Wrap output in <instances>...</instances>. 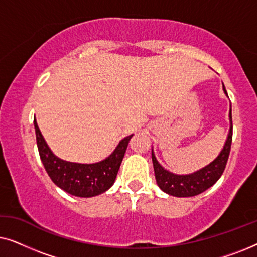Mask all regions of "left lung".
I'll use <instances>...</instances> for the list:
<instances>
[{"label": "left lung", "mask_w": 257, "mask_h": 257, "mask_svg": "<svg viewBox=\"0 0 257 257\" xmlns=\"http://www.w3.org/2000/svg\"><path fill=\"white\" fill-rule=\"evenodd\" d=\"M223 91L227 94V91ZM228 96V94H227ZM229 119H230V128L228 133L226 144H224L223 150L221 151L219 156L215 160H213L209 165L201 170L194 172L192 174L186 175H178L171 173L167 170L161 166L158 163L156 156L152 151V161L154 167V174H156L157 184L159 186L161 191H164L167 194L178 196V198H188V196H195L201 194L209 187L215 184L222 175L224 168H226L228 158L230 153L231 139H233V121H231V110L229 111Z\"/></svg>", "instance_id": "8db88e82"}]
</instances>
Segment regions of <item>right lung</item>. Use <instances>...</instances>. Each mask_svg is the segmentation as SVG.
Masks as SVG:
<instances>
[{
	"instance_id": "obj_1",
	"label": "right lung",
	"mask_w": 257,
	"mask_h": 257,
	"mask_svg": "<svg viewBox=\"0 0 257 257\" xmlns=\"http://www.w3.org/2000/svg\"><path fill=\"white\" fill-rule=\"evenodd\" d=\"M34 125L38 153L48 175L59 188L79 198L99 195L114 184L128 142L133 136L122 139L111 156L105 160L96 164H77L56 157L45 143L36 119H34Z\"/></svg>"
}]
</instances>
